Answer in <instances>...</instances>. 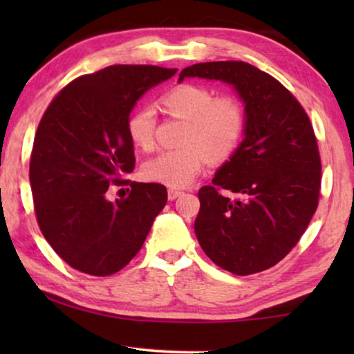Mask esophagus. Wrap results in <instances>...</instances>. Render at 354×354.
I'll return each instance as SVG.
<instances>
[{"instance_id": "1", "label": "esophagus", "mask_w": 354, "mask_h": 354, "mask_svg": "<svg viewBox=\"0 0 354 354\" xmlns=\"http://www.w3.org/2000/svg\"><path fill=\"white\" fill-rule=\"evenodd\" d=\"M182 190H176V188H169V192H167V198H169V200H176V198H178V196H180L182 195Z\"/></svg>"}]
</instances>
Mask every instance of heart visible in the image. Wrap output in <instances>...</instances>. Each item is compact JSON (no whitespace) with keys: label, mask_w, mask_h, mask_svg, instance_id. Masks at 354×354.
I'll return each mask as SVG.
<instances>
[{"label":"heart","mask_w":354,"mask_h":354,"mask_svg":"<svg viewBox=\"0 0 354 354\" xmlns=\"http://www.w3.org/2000/svg\"><path fill=\"white\" fill-rule=\"evenodd\" d=\"M162 104L176 118L185 119L182 145L166 149L143 164L149 182L178 188L195 180L211 161H225L239 149L246 133L248 113L239 96L219 95L207 85L178 84L162 95ZM127 135L135 147L151 149L156 135V113L140 106L127 118Z\"/></svg>","instance_id":"heart-1"}]
</instances>
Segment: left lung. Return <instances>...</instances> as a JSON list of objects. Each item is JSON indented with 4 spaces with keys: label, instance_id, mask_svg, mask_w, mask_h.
Segmentation results:
<instances>
[{
    "label": "left lung",
    "instance_id": "8db88e82",
    "mask_svg": "<svg viewBox=\"0 0 354 354\" xmlns=\"http://www.w3.org/2000/svg\"><path fill=\"white\" fill-rule=\"evenodd\" d=\"M185 77L232 84L248 113L245 140L198 192L196 239L232 274L272 268L297 246L319 205L321 156L311 120L290 90L248 62H200L178 82Z\"/></svg>",
    "mask_w": 354,
    "mask_h": 354
}]
</instances>
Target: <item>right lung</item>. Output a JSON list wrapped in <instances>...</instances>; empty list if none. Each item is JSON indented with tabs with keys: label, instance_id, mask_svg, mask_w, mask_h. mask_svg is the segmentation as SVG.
I'll use <instances>...</instances> for the list:
<instances>
[{
	"label": "right lung",
	"instance_id": "right-lung-1",
	"mask_svg": "<svg viewBox=\"0 0 354 354\" xmlns=\"http://www.w3.org/2000/svg\"><path fill=\"white\" fill-rule=\"evenodd\" d=\"M177 69L115 64L77 77L57 93L38 124L30 154L33 209L57 256L84 274L104 277L142 248L167 203L161 183H137L127 118L145 91ZM130 185L107 200L109 186Z\"/></svg>",
	"mask_w": 354,
	"mask_h": 354
}]
</instances>
